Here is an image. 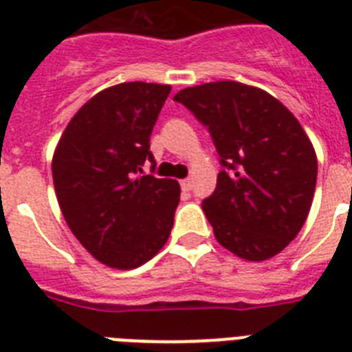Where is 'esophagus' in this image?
<instances>
[{"label":"esophagus","instance_id":"obj_1","mask_svg":"<svg viewBox=\"0 0 352 352\" xmlns=\"http://www.w3.org/2000/svg\"><path fill=\"white\" fill-rule=\"evenodd\" d=\"M179 185H182V190H183V192H190L192 182H190V179H188V178L182 179V183H179Z\"/></svg>","mask_w":352,"mask_h":352}]
</instances>
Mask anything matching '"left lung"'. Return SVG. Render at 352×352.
<instances>
[{
    "instance_id": "8db88e82",
    "label": "left lung",
    "mask_w": 352,
    "mask_h": 352,
    "mask_svg": "<svg viewBox=\"0 0 352 352\" xmlns=\"http://www.w3.org/2000/svg\"><path fill=\"white\" fill-rule=\"evenodd\" d=\"M174 100L208 126L226 167L203 201L217 241L254 263L280 254L316 190V149L300 121L268 91L238 80L185 88Z\"/></svg>"
}]
</instances>
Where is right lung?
<instances>
[{
  "label": "right lung",
  "instance_id": "1",
  "mask_svg": "<svg viewBox=\"0 0 352 352\" xmlns=\"http://www.w3.org/2000/svg\"><path fill=\"white\" fill-rule=\"evenodd\" d=\"M169 84L133 80L91 96L68 121L52 155L61 213L98 263L133 270L169 239L179 183L139 176Z\"/></svg>",
  "mask_w": 352,
  "mask_h": 352
}]
</instances>
